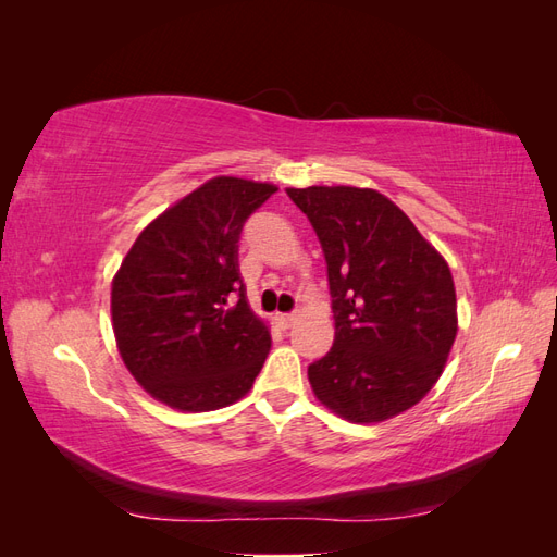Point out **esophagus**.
<instances>
[{
	"label": "esophagus",
	"mask_w": 557,
	"mask_h": 557,
	"mask_svg": "<svg viewBox=\"0 0 557 557\" xmlns=\"http://www.w3.org/2000/svg\"><path fill=\"white\" fill-rule=\"evenodd\" d=\"M276 320H278V325H281V330H290L293 325H295V315L293 313H278L276 315Z\"/></svg>",
	"instance_id": "obj_1"
}]
</instances>
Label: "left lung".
I'll list each match as a JSON object with an SVG mask.
<instances>
[{
  "instance_id": "left-lung-1",
  "label": "left lung",
  "mask_w": 557,
  "mask_h": 557,
  "mask_svg": "<svg viewBox=\"0 0 557 557\" xmlns=\"http://www.w3.org/2000/svg\"><path fill=\"white\" fill-rule=\"evenodd\" d=\"M327 262L334 344L309 364L315 397L350 423L423 399L458 332L453 276L409 215L369 188H288Z\"/></svg>"
}]
</instances>
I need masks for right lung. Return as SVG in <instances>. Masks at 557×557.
Returning a JSON list of instances; mask_svg holds the SVG:
<instances>
[{
	"label": "right lung",
	"mask_w": 557,
	"mask_h": 557,
	"mask_svg": "<svg viewBox=\"0 0 557 557\" xmlns=\"http://www.w3.org/2000/svg\"><path fill=\"white\" fill-rule=\"evenodd\" d=\"M276 190L215 176L158 215L117 269V350L129 374L166 407H227L260 374L272 336L246 301L237 244L248 215Z\"/></svg>",
	"instance_id": "add662e5"
}]
</instances>
